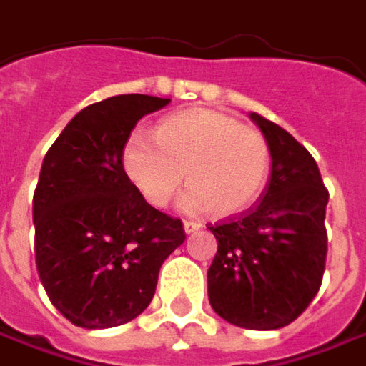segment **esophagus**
<instances>
[{"mask_svg": "<svg viewBox=\"0 0 366 366\" xmlns=\"http://www.w3.org/2000/svg\"><path fill=\"white\" fill-rule=\"evenodd\" d=\"M200 227H202L200 221H192V219H186V221H184V231H186V233H194V231H199Z\"/></svg>", "mask_w": 366, "mask_h": 366, "instance_id": "1", "label": "esophagus"}]
</instances>
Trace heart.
I'll return each mask as SVG.
<instances>
[{
	"mask_svg": "<svg viewBox=\"0 0 366 366\" xmlns=\"http://www.w3.org/2000/svg\"><path fill=\"white\" fill-rule=\"evenodd\" d=\"M122 169L141 197L166 207L184 182L190 209L233 214L260 197L270 172L262 131L214 110H188L164 119L153 137L135 131L122 147Z\"/></svg>",
	"mask_w": 366,
	"mask_h": 366,
	"instance_id": "heart-1",
	"label": "heart"
}]
</instances>
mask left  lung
Returning a JSON list of instances; mask_svg holds the SVG:
<instances>
[{"label":"left lung","mask_w":366,"mask_h":366,"mask_svg":"<svg viewBox=\"0 0 366 366\" xmlns=\"http://www.w3.org/2000/svg\"><path fill=\"white\" fill-rule=\"evenodd\" d=\"M272 155L262 199L211 223L219 242L207 272L209 301L247 330L289 326L310 307L326 270L330 194L311 153L277 122L252 112Z\"/></svg>","instance_id":"obj_1"}]
</instances>
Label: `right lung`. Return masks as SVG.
Returning <instances> with one entry per match:
<instances>
[{"mask_svg": "<svg viewBox=\"0 0 366 366\" xmlns=\"http://www.w3.org/2000/svg\"><path fill=\"white\" fill-rule=\"evenodd\" d=\"M167 98L122 94L77 112L44 155L32 199L34 256L51 303L88 330L122 326L152 303L184 223L141 197L122 147Z\"/></svg>", "mask_w": 366, "mask_h": 366, "instance_id": "1", "label": "right lung"}]
</instances>
